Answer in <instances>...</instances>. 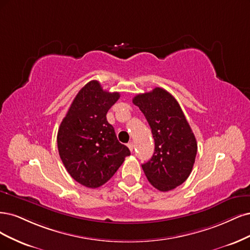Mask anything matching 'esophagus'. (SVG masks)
Instances as JSON below:
<instances>
[{"label": "esophagus", "instance_id": "1", "mask_svg": "<svg viewBox=\"0 0 250 250\" xmlns=\"http://www.w3.org/2000/svg\"><path fill=\"white\" fill-rule=\"evenodd\" d=\"M127 147L130 148V150H131V151H133V149H134V143H133L132 141H131V142H128V143H127Z\"/></svg>", "mask_w": 250, "mask_h": 250}]
</instances>
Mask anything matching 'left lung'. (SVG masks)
<instances>
[{
	"mask_svg": "<svg viewBox=\"0 0 250 250\" xmlns=\"http://www.w3.org/2000/svg\"><path fill=\"white\" fill-rule=\"evenodd\" d=\"M133 103L146 116L155 140V152L142 169L156 189L166 192L188 179L197 142L178 101L163 88L137 94Z\"/></svg>",
	"mask_w": 250,
	"mask_h": 250,
	"instance_id": "obj_1",
	"label": "left lung"
}]
</instances>
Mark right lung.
Here are the masks:
<instances>
[{"label": "right lung", "mask_w": 250, "mask_h": 250, "mask_svg": "<svg viewBox=\"0 0 250 250\" xmlns=\"http://www.w3.org/2000/svg\"><path fill=\"white\" fill-rule=\"evenodd\" d=\"M119 98L118 92L104 90L93 80L76 95L59 126L57 144L62 162L71 178L87 188L107 183L131 155L106 117Z\"/></svg>", "instance_id": "right-lung-1"}]
</instances>
